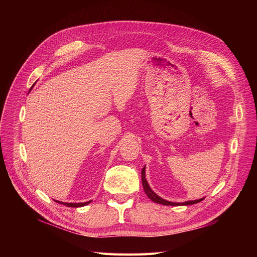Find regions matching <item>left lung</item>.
Returning a JSON list of instances; mask_svg holds the SVG:
<instances>
[{
  "instance_id": "1",
  "label": "left lung",
  "mask_w": 257,
  "mask_h": 257,
  "mask_svg": "<svg viewBox=\"0 0 257 257\" xmlns=\"http://www.w3.org/2000/svg\"><path fill=\"white\" fill-rule=\"evenodd\" d=\"M145 168H146V167H144L143 170H142L143 186H144V190H145V193L147 194V196L149 197L152 201H154V203L161 204V205H165V206H188V205L197 204V203H199V201H201V200L204 199V198H200V199H196V200H189V201H184V203H173V201H168V200L163 199L162 197H160L159 195H157V194H155V193L151 190L149 184H148V181H147V179H146Z\"/></svg>"
}]
</instances>
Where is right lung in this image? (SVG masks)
Listing matches in <instances>:
<instances>
[{"label": "right lung", "mask_w": 257, "mask_h": 257, "mask_svg": "<svg viewBox=\"0 0 257 257\" xmlns=\"http://www.w3.org/2000/svg\"><path fill=\"white\" fill-rule=\"evenodd\" d=\"M57 203H59V204H63V205H65V206H67V207H74V208H77V207H83V206H85V205H88V204H90L91 203V200L90 201H87V203H62V201H59V200H56Z\"/></svg>", "instance_id": "1"}]
</instances>
